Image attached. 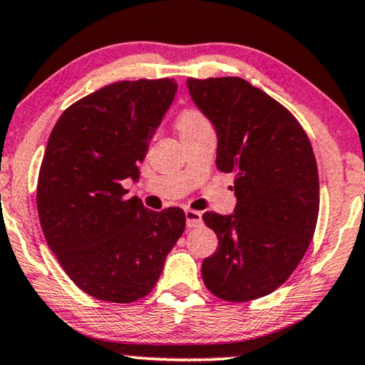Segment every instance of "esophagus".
<instances>
[{
	"label": "esophagus",
	"instance_id": "34e87169",
	"mask_svg": "<svg viewBox=\"0 0 365 365\" xmlns=\"http://www.w3.org/2000/svg\"><path fill=\"white\" fill-rule=\"evenodd\" d=\"M186 215V226L187 228H197V226L202 225V215L200 211H194V210H186L184 211Z\"/></svg>",
	"mask_w": 365,
	"mask_h": 365
}]
</instances>
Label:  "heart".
I'll list each match as a JSON object with an SVG mask.
<instances>
[{"mask_svg": "<svg viewBox=\"0 0 365 365\" xmlns=\"http://www.w3.org/2000/svg\"><path fill=\"white\" fill-rule=\"evenodd\" d=\"M206 125H210V124H207L205 115H202L201 112L192 110V108H187V110L181 112V115L178 117V129H179V132H181V135L187 134V132L197 130V129H201V127H206Z\"/></svg>", "mask_w": 365, "mask_h": 365, "instance_id": "1", "label": "heart"}]
</instances>
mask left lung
Segmentation results:
<instances>
[{"label": "left lung", "mask_w": 365, "mask_h": 365, "mask_svg": "<svg viewBox=\"0 0 365 365\" xmlns=\"http://www.w3.org/2000/svg\"><path fill=\"white\" fill-rule=\"evenodd\" d=\"M186 83L216 130V168L235 174V211L202 215L217 236L202 280L228 302L264 297L287 282L314 236L320 192L310 140L285 107L243 78Z\"/></svg>", "instance_id": "1"}]
</instances>
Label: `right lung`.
<instances>
[{"label": "right lung", "instance_id": "obj_1", "mask_svg": "<svg viewBox=\"0 0 365 365\" xmlns=\"http://www.w3.org/2000/svg\"><path fill=\"white\" fill-rule=\"evenodd\" d=\"M176 92L174 78L110 83L70 106L50 134L36 189L41 230L65 273L98 300L148 295L186 226L181 207L150 211L122 187L139 179Z\"/></svg>", "mask_w": 365, "mask_h": 365}]
</instances>
